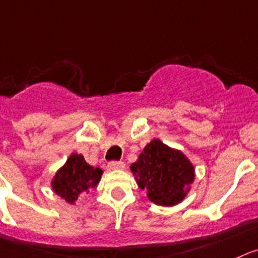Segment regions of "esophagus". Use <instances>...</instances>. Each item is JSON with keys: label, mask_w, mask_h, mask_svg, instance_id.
I'll return each mask as SVG.
<instances>
[{"label": "esophagus", "mask_w": 258, "mask_h": 258, "mask_svg": "<svg viewBox=\"0 0 258 258\" xmlns=\"http://www.w3.org/2000/svg\"><path fill=\"white\" fill-rule=\"evenodd\" d=\"M108 168L112 170H122L124 169V163L123 162H110L108 164Z\"/></svg>", "instance_id": "1"}]
</instances>
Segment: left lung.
<instances>
[{
	"label": "left lung",
	"mask_w": 258,
	"mask_h": 258,
	"mask_svg": "<svg viewBox=\"0 0 258 258\" xmlns=\"http://www.w3.org/2000/svg\"><path fill=\"white\" fill-rule=\"evenodd\" d=\"M137 186L159 206H174L184 200L195 180V165L178 149L153 139L132 163Z\"/></svg>",
	"instance_id": "obj_1"
}]
</instances>
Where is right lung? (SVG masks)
<instances>
[{
	"instance_id": "right-lung-1",
	"label": "right lung",
	"mask_w": 258,
	"mask_h": 258,
	"mask_svg": "<svg viewBox=\"0 0 258 258\" xmlns=\"http://www.w3.org/2000/svg\"><path fill=\"white\" fill-rule=\"evenodd\" d=\"M103 170L94 168L81 154L72 153L50 180L52 191L62 200L75 205L80 195L89 194L100 182Z\"/></svg>"
}]
</instances>
